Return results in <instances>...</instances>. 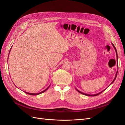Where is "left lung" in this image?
I'll use <instances>...</instances> for the list:
<instances>
[{
	"label": "left lung",
	"instance_id": "8db88e82",
	"mask_svg": "<svg viewBox=\"0 0 125 125\" xmlns=\"http://www.w3.org/2000/svg\"><path fill=\"white\" fill-rule=\"evenodd\" d=\"M111 44H112V46H113V47H114V49H115V52H116V55H117V61L118 60V58H117V51H116V48H115V46H114V44L112 43H111ZM117 72H118V71H117V72H116V75H115V77H114V79H113V81H112V82L111 83V84H110L109 86H110L111 84L115 81V79H116V76H117ZM108 86V87H109ZM76 90L79 92V93H81V94H83V95H86V96H97V95H98V94H101L102 92H103L104 91V90H103V91H101V92H100L99 93H97V94H86V93H83V92H81V91H79L78 90H77L76 88Z\"/></svg>",
	"mask_w": 125,
	"mask_h": 125
}]
</instances>
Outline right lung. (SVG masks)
<instances>
[{
    "instance_id": "1",
    "label": "right lung",
    "mask_w": 125,
    "mask_h": 125,
    "mask_svg": "<svg viewBox=\"0 0 125 125\" xmlns=\"http://www.w3.org/2000/svg\"><path fill=\"white\" fill-rule=\"evenodd\" d=\"M12 48V47H11ZM11 48L10 49V52H9V54H10V51H11ZM9 55H8V58H9ZM50 86V85L46 89H45L44 90H43V91H42V92H39V93H29V92H24L25 93H27V94H29V95H38V94H42V93H43V92H44L45 91H46L48 89V88H49V87Z\"/></svg>"
}]
</instances>
